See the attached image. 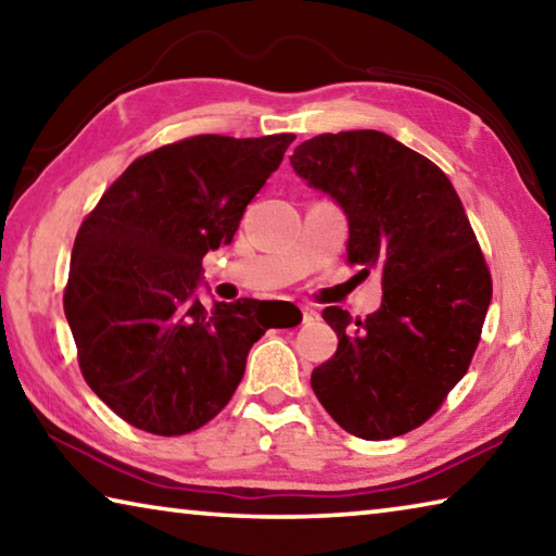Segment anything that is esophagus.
<instances>
[{"instance_id":"34e87169","label":"esophagus","mask_w":556,"mask_h":556,"mask_svg":"<svg viewBox=\"0 0 556 556\" xmlns=\"http://www.w3.org/2000/svg\"><path fill=\"white\" fill-rule=\"evenodd\" d=\"M301 314H304V321H316L318 312L314 306H301Z\"/></svg>"}]
</instances>
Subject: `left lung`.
Masks as SVG:
<instances>
[{
	"instance_id": "1",
	"label": "left lung",
	"mask_w": 556,
	"mask_h": 556,
	"mask_svg": "<svg viewBox=\"0 0 556 556\" xmlns=\"http://www.w3.org/2000/svg\"><path fill=\"white\" fill-rule=\"evenodd\" d=\"M291 166L348 215V262L382 275V304L365 321L324 308L338 351L312 388L348 434H407L444 404L481 341L493 296L481 244L446 174L384 131L306 139Z\"/></svg>"
}]
</instances>
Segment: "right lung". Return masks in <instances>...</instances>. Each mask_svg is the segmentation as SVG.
<instances>
[{
    "mask_svg": "<svg viewBox=\"0 0 556 556\" xmlns=\"http://www.w3.org/2000/svg\"><path fill=\"white\" fill-rule=\"evenodd\" d=\"M291 142L199 135L159 147L83 220L63 308L83 378L127 425L181 437L238 390L252 343L271 324L257 299L205 308L193 291L205 252L232 242Z\"/></svg>",
    "mask_w": 556,
    "mask_h": 556,
    "instance_id": "1",
    "label": "right lung"
}]
</instances>
